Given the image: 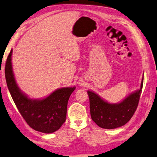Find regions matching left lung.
<instances>
[{"mask_svg": "<svg viewBox=\"0 0 157 157\" xmlns=\"http://www.w3.org/2000/svg\"><path fill=\"white\" fill-rule=\"evenodd\" d=\"M143 85L142 79L140 89L126 96L118 103H110L98 94L87 91L92 120L101 128H116L124 126L132 117L138 107Z\"/></svg>", "mask_w": 157, "mask_h": 157, "instance_id": "obj_1", "label": "left lung"}]
</instances>
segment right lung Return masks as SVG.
<instances>
[{
    "label": "right lung",
    "instance_id": "right-lung-1",
    "mask_svg": "<svg viewBox=\"0 0 157 157\" xmlns=\"http://www.w3.org/2000/svg\"><path fill=\"white\" fill-rule=\"evenodd\" d=\"M12 49L7 56L5 74L7 88L17 109L34 130L44 133L55 132L66 121L68 102L75 86L58 89L43 99L29 98L16 82L12 71Z\"/></svg>",
    "mask_w": 157,
    "mask_h": 157
}]
</instances>
